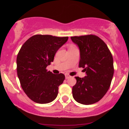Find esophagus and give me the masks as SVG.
<instances>
[{"label":"esophagus","mask_w":129,"mask_h":129,"mask_svg":"<svg viewBox=\"0 0 129 129\" xmlns=\"http://www.w3.org/2000/svg\"><path fill=\"white\" fill-rule=\"evenodd\" d=\"M65 76H66V79H69V78L71 77V76H70L69 75H68V74H66V75H65Z\"/></svg>","instance_id":"esophagus-1"}]
</instances>
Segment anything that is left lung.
Returning a JSON list of instances; mask_svg holds the SVG:
<instances>
[{"label":"left lung","instance_id":"left-lung-1","mask_svg":"<svg viewBox=\"0 0 129 129\" xmlns=\"http://www.w3.org/2000/svg\"><path fill=\"white\" fill-rule=\"evenodd\" d=\"M71 38L80 50L79 67L86 73L84 78L75 77L73 97L82 104H93L105 95L110 86L114 72L112 55L106 44L95 35Z\"/></svg>","mask_w":129,"mask_h":129}]
</instances>
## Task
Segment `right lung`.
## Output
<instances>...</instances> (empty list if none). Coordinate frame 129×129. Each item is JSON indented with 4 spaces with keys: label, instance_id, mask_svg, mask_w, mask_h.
Listing matches in <instances>:
<instances>
[{
    "label": "right lung",
    "instance_id": "add662e5",
    "mask_svg": "<svg viewBox=\"0 0 129 129\" xmlns=\"http://www.w3.org/2000/svg\"><path fill=\"white\" fill-rule=\"evenodd\" d=\"M68 38L35 35L20 48L17 57V75L23 90L34 102L47 104L57 97L65 75L52 74L46 67L54 61L57 51Z\"/></svg>",
    "mask_w": 129,
    "mask_h": 129
}]
</instances>
